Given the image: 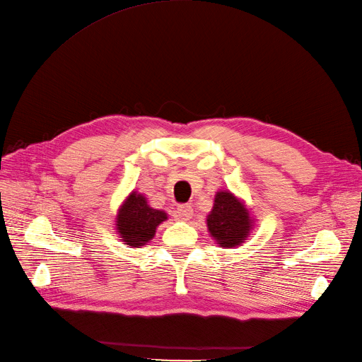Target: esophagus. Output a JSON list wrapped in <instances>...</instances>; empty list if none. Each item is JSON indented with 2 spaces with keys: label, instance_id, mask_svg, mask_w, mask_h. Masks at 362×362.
Instances as JSON below:
<instances>
[{
  "label": "esophagus",
  "instance_id": "obj_1",
  "mask_svg": "<svg viewBox=\"0 0 362 362\" xmlns=\"http://www.w3.org/2000/svg\"><path fill=\"white\" fill-rule=\"evenodd\" d=\"M192 216H193L192 205H189V204L178 205V208H177V217L180 218V221H189V218H192Z\"/></svg>",
  "mask_w": 362,
  "mask_h": 362
}]
</instances>
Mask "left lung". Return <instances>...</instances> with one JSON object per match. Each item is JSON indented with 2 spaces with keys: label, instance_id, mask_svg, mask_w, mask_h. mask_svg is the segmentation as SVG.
Masks as SVG:
<instances>
[{
  "label": "left lung",
  "instance_id": "8db88e82",
  "mask_svg": "<svg viewBox=\"0 0 362 362\" xmlns=\"http://www.w3.org/2000/svg\"><path fill=\"white\" fill-rule=\"evenodd\" d=\"M250 217L233 193L218 192L214 198V206L206 217L210 234L222 247H234L246 240L250 231Z\"/></svg>",
  "mask_w": 362,
  "mask_h": 362
}]
</instances>
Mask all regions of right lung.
Segmentation results:
<instances>
[{
  "label": "right lung",
  "instance_id": "1",
  "mask_svg": "<svg viewBox=\"0 0 362 362\" xmlns=\"http://www.w3.org/2000/svg\"><path fill=\"white\" fill-rule=\"evenodd\" d=\"M168 216L154 210L141 194L131 193L117 216V229L128 246H144L154 237L157 226L166 221Z\"/></svg>",
  "mask_w": 362,
  "mask_h": 362
}]
</instances>
